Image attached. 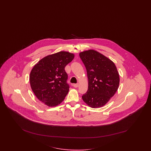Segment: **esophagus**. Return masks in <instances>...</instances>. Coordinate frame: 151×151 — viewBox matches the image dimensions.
Segmentation results:
<instances>
[{
    "instance_id": "34e87169",
    "label": "esophagus",
    "mask_w": 151,
    "mask_h": 151,
    "mask_svg": "<svg viewBox=\"0 0 151 151\" xmlns=\"http://www.w3.org/2000/svg\"><path fill=\"white\" fill-rule=\"evenodd\" d=\"M73 86L74 87H75V88H76V87H78V83H74L73 84Z\"/></svg>"
}]
</instances>
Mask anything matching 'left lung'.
Segmentation results:
<instances>
[{"instance_id": "obj_1", "label": "left lung", "mask_w": 151, "mask_h": 151, "mask_svg": "<svg viewBox=\"0 0 151 151\" xmlns=\"http://www.w3.org/2000/svg\"><path fill=\"white\" fill-rule=\"evenodd\" d=\"M88 81L83 101L92 108L105 105L119 88V77L114 63L104 55L93 50L80 53Z\"/></svg>"}]
</instances>
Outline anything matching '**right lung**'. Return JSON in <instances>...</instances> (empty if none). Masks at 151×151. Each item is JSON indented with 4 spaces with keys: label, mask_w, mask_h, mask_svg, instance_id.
<instances>
[{
    "label": "right lung",
    "mask_w": 151,
    "mask_h": 151,
    "mask_svg": "<svg viewBox=\"0 0 151 151\" xmlns=\"http://www.w3.org/2000/svg\"><path fill=\"white\" fill-rule=\"evenodd\" d=\"M73 58V54L60 51L44 58L33 67L29 78L30 86L37 98L46 105H59L69 92L65 67Z\"/></svg>",
    "instance_id": "1"
}]
</instances>
